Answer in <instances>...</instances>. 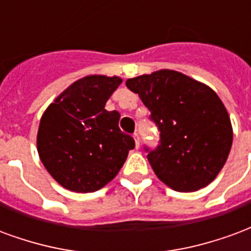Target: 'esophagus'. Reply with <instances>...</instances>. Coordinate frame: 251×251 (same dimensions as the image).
Wrapping results in <instances>:
<instances>
[{
	"instance_id": "1",
	"label": "esophagus",
	"mask_w": 251,
	"mask_h": 251,
	"mask_svg": "<svg viewBox=\"0 0 251 251\" xmlns=\"http://www.w3.org/2000/svg\"><path fill=\"white\" fill-rule=\"evenodd\" d=\"M133 139H135V144H136V148H139V146H140V140H139L138 133H133Z\"/></svg>"
}]
</instances>
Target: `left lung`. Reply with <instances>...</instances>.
I'll list each match as a JSON object with an SVG mask.
<instances>
[{
  "mask_svg": "<svg viewBox=\"0 0 251 251\" xmlns=\"http://www.w3.org/2000/svg\"><path fill=\"white\" fill-rule=\"evenodd\" d=\"M126 85L138 93L160 131L158 148L146 150L156 176L179 193L211 183L233 144L230 116L218 95L171 69L128 78Z\"/></svg>",
  "mask_w": 251,
  "mask_h": 251,
  "instance_id": "left-lung-1",
  "label": "left lung"
}]
</instances>
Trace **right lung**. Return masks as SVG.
I'll return each mask as SVG.
<instances>
[{
	"mask_svg": "<svg viewBox=\"0 0 251 251\" xmlns=\"http://www.w3.org/2000/svg\"><path fill=\"white\" fill-rule=\"evenodd\" d=\"M122 81L118 76H85L60 93L43 113L38 156L64 188L75 193L103 188L135 147V140L119 128L120 113L104 108Z\"/></svg>",
	"mask_w": 251,
	"mask_h": 251,
	"instance_id": "1",
	"label": "right lung"
}]
</instances>
